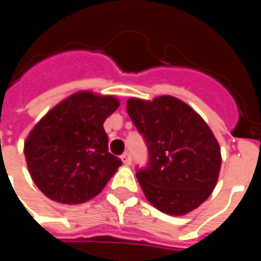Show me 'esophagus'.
Listing matches in <instances>:
<instances>
[{"mask_svg": "<svg viewBox=\"0 0 261 261\" xmlns=\"http://www.w3.org/2000/svg\"><path fill=\"white\" fill-rule=\"evenodd\" d=\"M121 161H123V164L124 165H131V155L128 152H124L123 155H121Z\"/></svg>", "mask_w": 261, "mask_h": 261, "instance_id": "obj_1", "label": "esophagus"}]
</instances>
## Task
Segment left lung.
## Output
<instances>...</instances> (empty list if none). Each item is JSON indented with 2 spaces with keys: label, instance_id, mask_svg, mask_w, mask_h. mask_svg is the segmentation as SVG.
Instances as JSON below:
<instances>
[{
  "label": "left lung",
  "instance_id": "obj_1",
  "mask_svg": "<svg viewBox=\"0 0 261 261\" xmlns=\"http://www.w3.org/2000/svg\"><path fill=\"white\" fill-rule=\"evenodd\" d=\"M127 113L148 147L137 170L147 200L159 211L185 215L211 196L221 169V148L201 116L173 96L131 97Z\"/></svg>",
  "mask_w": 261,
  "mask_h": 261
}]
</instances>
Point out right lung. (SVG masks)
<instances>
[{
	"mask_svg": "<svg viewBox=\"0 0 261 261\" xmlns=\"http://www.w3.org/2000/svg\"><path fill=\"white\" fill-rule=\"evenodd\" d=\"M114 96L88 91L54 106L25 141V158L40 192L61 204L91 200L121 165L109 152L103 123L119 108Z\"/></svg>",
	"mask_w": 261,
	"mask_h": 261,
	"instance_id": "obj_1",
	"label": "right lung"
}]
</instances>
